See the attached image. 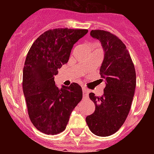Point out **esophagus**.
Listing matches in <instances>:
<instances>
[{"label": "esophagus", "instance_id": "1", "mask_svg": "<svg viewBox=\"0 0 154 154\" xmlns=\"http://www.w3.org/2000/svg\"><path fill=\"white\" fill-rule=\"evenodd\" d=\"M82 93H83V96L87 97L88 95H89V89H85V88H82Z\"/></svg>", "mask_w": 154, "mask_h": 154}]
</instances>
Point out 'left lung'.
<instances>
[{"instance_id": "8db88e82", "label": "left lung", "mask_w": 154, "mask_h": 154, "mask_svg": "<svg viewBox=\"0 0 154 154\" xmlns=\"http://www.w3.org/2000/svg\"><path fill=\"white\" fill-rule=\"evenodd\" d=\"M90 35L101 42L104 50L99 74L106 87L100 97L89 93L96 110L85 120L95 135L108 137L119 130L130 112L135 92L136 71L126 45L118 37L103 30H92Z\"/></svg>"}]
</instances>
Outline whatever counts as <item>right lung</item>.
Here are the masks:
<instances>
[{
  "mask_svg": "<svg viewBox=\"0 0 154 154\" xmlns=\"http://www.w3.org/2000/svg\"><path fill=\"white\" fill-rule=\"evenodd\" d=\"M87 32L67 28L48 30L28 51L23 69V92L31 123L42 133L55 135L64 131L71 112L82 99L79 84L59 89L54 79L69 61L75 43Z\"/></svg>",
  "mask_w": 154,
  "mask_h": 154,
  "instance_id": "obj_1",
  "label": "right lung"
}]
</instances>
